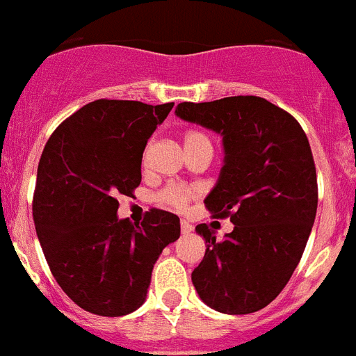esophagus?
<instances>
[{
    "label": "esophagus",
    "instance_id": "obj_1",
    "mask_svg": "<svg viewBox=\"0 0 356 356\" xmlns=\"http://www.w3.org/2000/svg\"><path fill=\"white\" fill-rule=\"evenodd\" d=\"M180 228H181V234H184V235H187V234H191V232H193V225H191V222H187V221H181Z\"/></svg>",
    "mask_w": 356,
    "mask_h": 356
}]
</instances>
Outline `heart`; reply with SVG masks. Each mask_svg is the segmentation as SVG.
Returning a JSON list of instances; mask_svg holds the SVG:
<instances>
[{"mask_svg":"<svg viewBox=\"0 0 356 356\" xmlns=\"http://www.w3.org/2000/svg\"><path fill=\"white\" fill-rule=\"evenodd\" d=\"M184 147L187 155H193V153H210L212 155L213 144L210 135L205 131L200 130H188L184 135ZM149 153H151V144H147L143 151V168H147V162H149ZM197 196V188L193 187H184V185H171V187H165L163 191L159 193V201L163 205L172 207L176 210H185L188 207V203Z\"/></svg>","mask_w":356,"mask_h":356,"instance_id":"1","label":"heart"}]
</instances>
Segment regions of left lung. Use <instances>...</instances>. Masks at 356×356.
<instances>
[{"label": "left lung", "mask_w": 356, "mask_h": 356, "mask_svg": "<svg viewBox=\"0 0 356 356\" xmlns=\"http://www.w3.org/2000/svg\"><path fill=\"white\" fill-rule=\"evenodd\" d=\"M176 115L222 135L225 165L205 207L235 225L222 241L196 226L207 251L193 271L194 287L217 312H257L284 291L312 232L317 175L307 134L259 96L184 102Z\"/></svg>", "instance_id": "1"}]
</instances>
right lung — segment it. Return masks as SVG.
<instances>
[{
    "instance_id": "right-lung-1",
    "label": "right lung",
    "mask_w": 356,
    "mask_h": 356,
    "mask_svg": "<svg viewBox=\"0 0 356 356\" xmlns=\"http://www.w3.org/2000/svg\"><path fill=\"white\" fill-rule=\"evenodd\" d=\"M172 105L96 99L44 146L31 203L37 237L56 284L87 312L137 310L159 254L180 237V219L165 210L151 209L140 225L118 219V196L139 187L144 147Z\"/></svg>"
}]
</instances>
